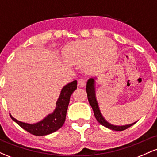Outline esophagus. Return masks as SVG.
<instances>
[{
	"label": "esophagus",
	"instance_id": "obj_1",
	"mask_svg": "<svg viewBox=\"0 0 157 157\" xmlns=\"http://www.w3.org/2000/svg\"><path fill=\"white\" fill-rule=\"evenodd\" d=\"M86 80H83V79H80L78 81H77V86L78 87H84L86 86Z\"/></svg>",
	"mask_w": 157,
	"mask_h": 157
}]
</instances>
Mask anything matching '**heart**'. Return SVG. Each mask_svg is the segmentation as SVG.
I'll list each match as a JSON object with an SVG mask.
<instances>
[{"label":"heart","mask_w":157,"mask_h":157,"mask_svg":"<svg viewBox=\"0 0 157 157\" xmlns=\"http://www.w3.org/2000/svg\"><path fill=\"white\" fill-rule=\"evenodd\" d=\"M115 46L109 39H88L75 41L65 48L64 57L69 63L83 66L88 72L101 70L112 60Z\"/></svg>","instance_id":"obj_1"}]
</instances>
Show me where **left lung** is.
<instances>
[{
	"label": "left lung",
	"instance_id": "obj_1",
	"mask_svg": "<svg viewBox=\"0 0 157 157\" xmlns=\"http://www.w3.org/2000/svg\"><path fill=\"white\" fill-rule=\"evenodd\" d=\"M86 92H87L88 95V100H89L90 105L92 108L94 113L96 120L98 121L100 124H101L105 127L111 129V130L113 131H122L125 130V129L128 128L129 127L134 125L136 122H134V123L129 124V125H113L109 123L105 120V118L102 117L101 112H100V108H99L98 102L97 101L96 99V93H95V79L94 78H90L89 80L87 81V84H86Z\"/></svg>",
	"mask_w": 157,
	"mask_h": 157
}]
</instances>
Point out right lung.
Listing matches in <instances>:
<instances>
[{
	"instance_id": "1",
	"label": "right lung",
	"mask_w": 157,
	"mask_h": 157,
	"mask_svg": "<svg viewBox=\"0 0 157 157\" xmlns=\"http://www.w3.org/2000/svg\"><path fill=\"white\" fill-rule=\"evenodd\" d=\"M77 80H74L66 85L61 90L60 97L56 102L55 111L37 123L29 124L18 121L10 114L11 118L22 128L35 136H45L55 132L63 125L69 104L70 97L74 91L77 89Z\"/></svg>"
}]
</instances>
